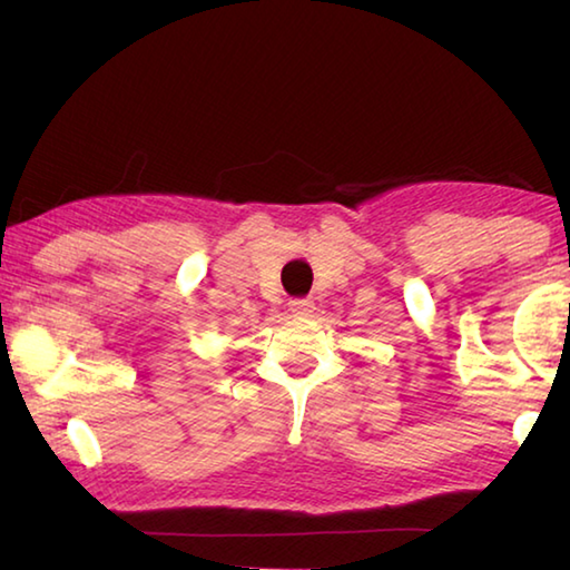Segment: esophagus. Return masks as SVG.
I'll return each mask as SVG.
<instances>
[{"instance_id": "34e87169", "label": "esophagus", "mask_w": 570, "mask_h": 570, "mask_svg": "<svg viewBox=\"0 0 570 570\" xmlns=\"http://www.w3.org/2000/svg\"><path fill=\"white\" fill-rule=\"evenodd\" d=\"M288 312H292L296 320H306V316H312L314 312V302L312 298H292V302H288Z\"/></svg>"}]
</instances>
